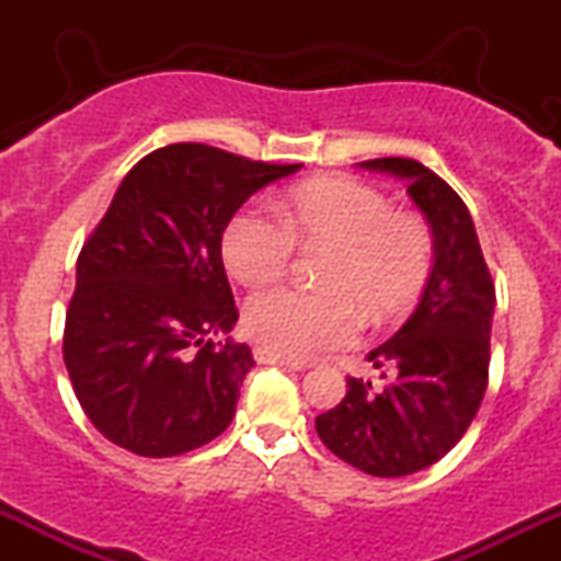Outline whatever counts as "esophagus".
Wrapping results in <instances>:
<instances>
[{
  "label": "esophagus",
  "mask_w": 561,
  "mask_h": 561,
  "mask_svg": "<svg viewBox=\"0 0 561 561\" xmlns=\"http://www.w3.org/2000/svg\"><path fill=\"white\" fill-rule=\"evenodd\" d=\"M255 358H259L261 364H276V366H287V369H295V371H302L311 366V362H306V358H289V356H279V353L268 351V347L259 345L255 347Z\"/></svg>",
  "instance_id": "34e87169"
}]
</instances>
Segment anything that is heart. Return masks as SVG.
<instances>
[{
    "instance_id": "b5f03b06",
    "label": "heart",
    "mask_w": 561,
    "mask_h": 561,
    "mask_svg": "<svg viewBox=\"0 0 561 561\" xmlns=\"http://www.w3.org/2000/svg\"><path fill=\"white\" fill-rule=\"evenodd\" d=\"M279 217L240 210L224 231L229 274L266 287L289 272L295 250L332 248L321 266L324 289L279 287L253 295L244 327L279 356H317L356 340L362 311L390 319L422 295L435 261V237L422 216L392 210L388 195L351 176L300 184L279 203Z\"/></svg>"
}]
</instances>
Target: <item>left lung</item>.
I'll list each match as a JSON object with an SVG mask.
<instances>
[{
  "mask_svg": "<svg viewBox=\"0 0 561 561\" xmlns=\"http://www.w3.org/2000/svg\"><path fill=\"white\" fill-rule=\"evenodd\" d=\"M364 169L409 182L427 216L435 266L411 319L369 353L388 388L347 377V392L317 416L334 456L375 478H403L448 454L478 414L491 366L495 287L465 199L420 160L375 158Z\"/></svg>",
  "mask_w": 561,
  "mask_h": 561,
  "instance_id": "8db88e82",
  "label": "left lung"
}]
</instances>
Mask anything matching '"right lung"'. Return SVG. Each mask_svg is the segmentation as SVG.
I'll list each match as a JSON object with an SVG mask.
<instances>
[{
  "mask_svg": "<svg viewBox=\"0 0 561 561\" xmlns=\"http://www.w3.org/2000/svg\"><path fill=\"white\" fill-rule=\"evenodd\" d=\"M298 169L179 141L124 176L76 261L62 332L76 398L115 446L163 459L229 427L255 362L216 340L240 317L221 237L244 199Z\"/></svg>",
  "mask_w": 561,
  "mask_h": 561,
  "instance_id": "obj_1",
  "label": "right lung"
}]
</instances>
